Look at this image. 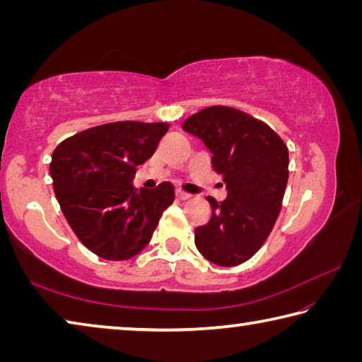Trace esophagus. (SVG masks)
<instances>
[{"mask_svg": "<svg viewBox=\"0 0 362 362\" xmlns=\"http://www.w3.org/2000/svg\"><path fill=\"white\" fill-rule=\"evenodd\" d=\"M177 198L179 199H182V201H187V199H189L192 198V194H188V193H185V192H182V189H177Z\"/></svg>", "mask_w": 362, "mask_h": 362, "instance_id": "1", "label": "esophagus"}]
</instances>
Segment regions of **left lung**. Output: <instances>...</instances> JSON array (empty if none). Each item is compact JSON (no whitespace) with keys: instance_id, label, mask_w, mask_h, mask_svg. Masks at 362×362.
I'll return each instance as SVG.
<instances>
[{"instance_id":"obj_1","label":"left lung","mask_w":362,"mask_h":362,"mask_svg":"<svg viewBox=\"0 0 362 362\" xmlns=\"http://www.w3.org/2000/svg\"><path fill=\"white\" fill-rule=\"evenodd\" d=\"M183 131L199 137L223 177L226 198L207 196L209 222L194 230L201 255L218 267L249 260L272 233L289 179V151L265 122L231 107H209L189 116Z\"/></svg>"}]
</instances>
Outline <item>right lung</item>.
I'll use <instances>...</instances> for the list:
<instances>
[{
    "label": "right lung",
    "instance_id": "obj_1",
    "mask_svg": "<svg viewBox=\"0 0 362 362\" xmlns=\"http://www.w3.org/2000/svg\"><path fill=\"white\" fill-rule=\"evenodd\" d=\"M168 129V122H108L65 139L54 150L49 166L54 193L90 252L127 260L150 243L163 212L174 203V187L163 182L137 192L132 179Z\"/></svg>",
    "mask_w": 362,
    "mask_h": 362
}]
</instances>
